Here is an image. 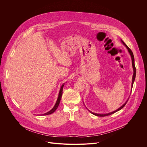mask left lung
Masks as SVG:
<instances>
[{
	"instance_id": "left-lung-1",
	"label": "left lung",
	"mask_w": 147,
	"mask_h": 147,
	"mask_svg": "<svg viewBox=\"0 0 147 147\" xmlns=\"http://www.w3.org/2000/svg\"><path fill=\"white\" fill-rule=\"evenodd\" d=\"M121 41H122V43L125 45V46L127 48V50H128V51H129V53H130V56H131V60H132V66H133V71H134V73H133V78H132V84H131V85H132V86H133V83H134V80H135V78H136V67H135V65H134V55H133V53H132V51H131V50H130V49L127 47V45L121 40ZM127 101H128V100L126 102V103L124 104V105H123L120 108H119L118 110H115V111H113V112H111V113H108V114H96V113H92V112H91V111H90V113H91L92 114H93V115H96V116H98V117H106V116H108V115H111V114H114L115 113H116V112H117V111H118L119 110H121L123 107H125V106L126 105V104L127 103Z\"/></svg>"
}]
</instances>
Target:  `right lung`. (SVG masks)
<instances>
[{"mask_svg": "<svg viewBox=\"0 0 147 147\" xmlns=\"http://www.w3.org/2000/svg\"><path fill=\"white\" fill-rule=\"evenodd\" d=\"M63 86H64V84L61 86V89H60V91H59V95H58V99H57V101L55 103V105L54 106V107H53V109H51L50 111H48V113H46L44 114H42L43 115H50V114H53L54 112H55V111L57 109V108L58 107V106L60 103V101H61V97H62V90H63Z\"/></svg>", "mask_w": 147, "mask_h": 147, "instance_id": "1", "label": "right lung"}]
</instances>
